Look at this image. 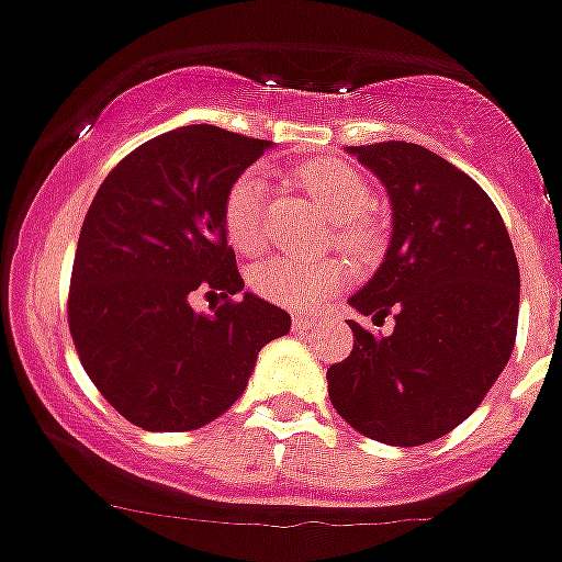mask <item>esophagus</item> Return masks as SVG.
<instances>
[{"label":"esophagus","mask_w":562,"mask_h":562,"mask_svg":"<svg viewBox=\"0 0 562 562\" xmlns=\"http://www.w3.org/2000/svg\"><path fill=\"white\" fill-rule=\"evenodd\" d=\"M321 317H312V315H295L292 317V329L295 331H306V329H321Z\"/></svg>","instance_id":"obj_1"}]
</instances>
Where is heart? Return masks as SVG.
Here are the masks:
<instances>
[{
    "mask_svg": "<svg viewBox=\"0 0 562 562\" xmlns=\"http://www.w3.org/2000/svg\"><path fill=\"white\" fill-rule=\"evenodd\" d=\"M301 186L312 200L335 220V241L355 258H369L382 241V225L371 216L374 200L369 180L340 160H312L297 171ZM225 236L238 252H258L265 247V177L258 171L238 173L222 200ZM349 270L337 258L267 256L250 267L247 286L258 297L290 310H315L340 290Z\"/></svg>",
    "mask_w": 562,
    "mask_h": 562,
    "instance_id": "1",
    "label": "heart"
}]
</instances>
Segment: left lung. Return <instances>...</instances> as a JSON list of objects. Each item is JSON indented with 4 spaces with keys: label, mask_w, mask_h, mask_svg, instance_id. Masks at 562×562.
I'll return each mask as SVG.
<instances>
[{
    "label": "left lung",
    "mask_w": 562,
    "mask_h": 562,
    "mask_svg": "<svg viewBox=\"0 0 562 562\" xmlns=\"http://www.w3.org/2000/svg\"><path fill=\"white\" fill-rule=\"evenodd\" d=\"M394 207L385 261L349 304L355 349L326 371L337 414L369 439L416 448L459 428L493 389L518 335L520 272L484 188L425 146H351Z\"/></svg>",
    "instance_id": "1"
}]
</instances>
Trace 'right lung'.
Listing matches in <instances>:
<instances>
[{"label": "right lung", "instance_id": "add662e5", "mask_svg": "<svg viewBox=\"0 0 562 562\" xmlns=\"http://www.w3.org/2000/svg\"><path fill=\"white\" fill-rule=\"evenodd\" d=\"M267 140L182 126L109 171L89 205L67 321L83 371L143 430H196L247 389L258 351L290 331L281 306L245 292L222 200ZM193 291L222 294L196 316Z\"/></svg>", "mask_w": 562, "mask_h": 562}]
</instances>
